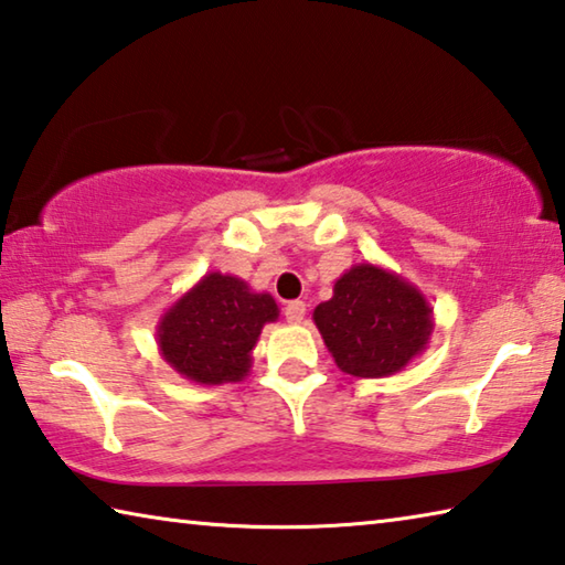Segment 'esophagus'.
<instances>
[{
    "label": "esophagus",
    "mask_w": 565,
    "mask_h": 565,
    "mask_svg": "<svg viewBox=\"0 0 565 565\" xmlns=\"http://www.w3.org/2000/svg\"><path fill=\"white\" fill-rule=\"evenodd\" d=\"M284 317L289 323H301L306 317V303L303 301H289L284 309Z\"/></svg>",
    "instance_id": "1"
}]
</instances>
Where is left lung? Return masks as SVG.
<instances>
[{
	"instance_id": "8db88e82",
	"label": "left lung",
	"mask_w": 565,
	"mask_h": 565,
	"mask_svg": "<svg viewBox=\"0 0 565 565\" xmlns=\"http://www.w3.org/2000/svg\"><path fill=\"white\" fill-rule=\"evenodd\" d=\"M313 323L343 374L384 379L424 353L434 309L418 286L379 264H353L333 296L313 309Z\"/></svg>"
}]
</instances>
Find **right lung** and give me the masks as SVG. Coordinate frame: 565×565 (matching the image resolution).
I'll use <instances>...</instances> for the list:
<instances>
[{
  "mask_svg": "<svg viewBox=\"0 0 565 565\" xmlns=\"http://www.w3.org/2000/svg\"><path fill=\"white\" fill-rule=\"evenodd\" d=\"M279 319L274 296L244 279L209 271L161 313L157 347L179 376L218 386L244 381L266 323Z\"/></svg>",
  "mask_w": 565,
  "mask_h": 565,
  "instance_id": "add662e5",
  "label": "right lung"
}]
</instances>
